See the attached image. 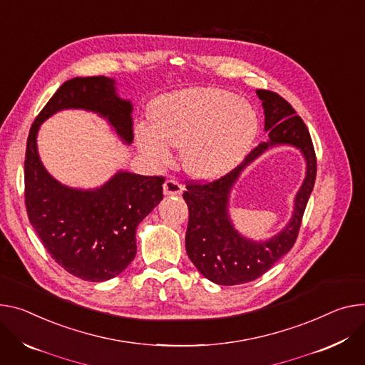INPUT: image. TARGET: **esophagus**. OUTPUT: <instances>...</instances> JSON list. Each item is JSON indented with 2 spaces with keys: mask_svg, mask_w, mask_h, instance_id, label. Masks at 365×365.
Masks as SVG:
<instances>
[{
  "mask_svg": "<svg viewBox=\"0 0 365 365\" xmlns=\"http://www.w3.org/2000/svg\"><path fill=\"white\" fill-rule=\"evenodd\" d=\"M164 195H180L183 190V186L176 179H168L163 185Z\"/></svg>",
  "mask_w": 365,
  "mask_h": 365,
  "instance_id": "1",
  "label": "esophagus"
}]
</instances>
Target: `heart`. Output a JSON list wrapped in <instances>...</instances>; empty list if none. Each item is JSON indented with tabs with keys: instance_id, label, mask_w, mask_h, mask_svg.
Segmentation results:
<instances>
[{
	"instance_id": "1",
	"label": "heart",
	"mask_w": 365,
	"mask_h": 365,
	"mask_svg": "<svg viewBox=\"0 0 365 365\" xmlns=\"http://www.w3.org/2000/svg\"><path fill=\"white\" fill-rule=\"evenodd\" d=\"M151 126L141 125V150L158 163L182 148L185 170L202 179L227 173L245 157L257 134L255 109L221 88H189L164 96L153 105Z\"/></svg>"
}]
</instances>
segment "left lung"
Returning a JSON list of instances; mask_svg holds the SVG:
<instances>
[{
    "label": "left lung",
    "mask_w": 365,
    "mask_h": 365,
    "mask_svg": "<svg viewBox=\"0 0 365 365\" xmlns=\"http://www.w3.org/2000/svg\"><path fill=\"white\" fill-rule=\"evenodd\" d=\"M264 109V130L269 141L260 143L227 175L211 180H189L183 200L187 204L186 253L205 278L218 285H239L257 279L294 246L314 186L317 160L312 137L303 119L278 93L256 90ZM277 143L300 148L308 161L304 186L296 197L289 225L268 242H252L240 237L227 218V193L245 165L264 149Z\"/></svg>",
    "instance_id": "left-lung-1"
}]
</instances>
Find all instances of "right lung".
Here are the masks:
<instances>
[{"mask_svg": "<svg viewBox=\"0 0 365 365\" xmlns=\"http://www.w3.org/2000/svg\"><path fill=\"white\" fill-rule=\"evenodd\" d=\"M86 109L105 116L128 144L132 105L118 97L103 76L65 81L33 122L24 158V202L29 221L51 257L71 275L101 282L119 275L135 257V230L163 200V176L116 173L94 190L71 189L55 180L41 163V123L61 109Z\"/></svg>", "mask_w": 365, "mask_h": 365, "instance_id": "1", "label": "right lung"}]
</instances>
